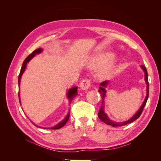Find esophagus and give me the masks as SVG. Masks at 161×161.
<instances>
[{
    "label": "esophagus",
    "instance_id": "obj_1",
    "mask_svg": "<svg viewBox=\"0 0 161 161\" xmlns=\"http://www.w3.org/2000/svg\"><path fill=\"white\" fill-rule=\"evenodd\" d=\"M91 86V82L88 79H83L80 83V87L82 90H86Z\"/></svg>",
    "mask_w": 161,
    "mask_h": 161
}]
</instances>
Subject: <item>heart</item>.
<instances>
[{
	"label": "heart",
	"mask_w": 161,
	"mask_h": 161,
	"mask_svg": "<svg viewBox=\"0 0 161 161\" xmlns=\"http://www.w3.org/2000/svg\"><path fill=\"white\" fill-rule=\"evenodd\" d=\"M114 55L111 53H102L96 54L91 58L89 66L91 69L100 68L97 76L100 79H105L111 76L114 70Z\"/></svg>",
	"instance_id": "heart-1"
}]
</instances>
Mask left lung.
Segmentation results:
<instances>
[{"instance_id": "obj_1", "label": "left lung", "mask_w": 161, "mask_h": 161, "mask_svg": "<svg viewBox=\"0 0 161 161\" xmlns=\"http://www.w3.org/2000/svg\"><path fill=\"white\" fill-rule=\"evenodd\" d=\"M141 66H142V69L144 70V71L145 72V80H146V82H147V97H146V98H145V100L144 101L143 104L142 105V106H141V108H140V109L138 110V111L137 112V113H136L131 119H130L128 121H124V122L118 123V122H114V121H112L111 120H110L109 119L108 117L107 116V115L105 114V112L103 111V102H102V105H101V108L99 109L98 116H99V119L102 121H103V122L105 123L106 124L113 126V127H115V126H123V125H125L128 124L133 122V121H134L135 120L139 118V117L140 116V115L142 114V111H143V109L144 108V106H145L146 103H147V101L148 100V95H149V83H148V80L147 70V69H146V67L142 65ZM108 81L102 82L101 83H100V87H99L100 90H99V91L102 93V98H103H103H104L105 96V92H106V91H105V90L104 89V87L106 86V85H107V84H108Z\"/></svg>"}]
</instances>
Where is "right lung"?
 Returning <instances> with one entry per match:
<instances>
[{
	"label": "right lung",
	"instance_id": "right-lung-1",
	"mask_svg": "<svg viewBox=\"0 0 161 161\" xmlns=\"http://www.w3.org/2000/svg\"><path fill=\"white\" fill-rule=\"evenodd\" d=\"M42 51V48H38V49L34 50L31 54L29 55L26 58L25 60H24L23 63V65H22V67L21 69V71H20V73H19V78H18V82H19V85H20V80H21V76L23 75V73L24 72V71H25V69L26 68V65L27 63L30 62V60L31 59V58L35 56V55L36 54V53H41ZM77 87H73V88L70 89L69 92H68V98L69 99V101H70V102L72 101L73 97H74L75 96H76L77 95ZM19 102H20V104H21V101H20V98H19ZM69 117H70V111L69 112V114H68V115H66V118L64 119V120H63L62 121H61V122H60L59 124H58V125L53 126V127L51 128L52 130H56V129H60L62 127H63L64 126L66 122L68 121V120H69Z\"/></svg>",
	"mask_w": 161,
	"mask_h": 161
}]
</instances>
